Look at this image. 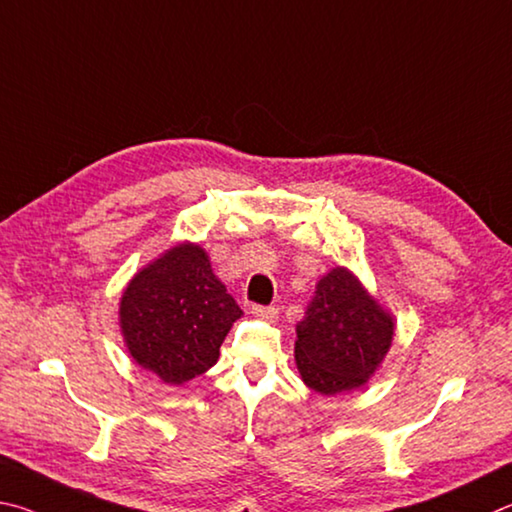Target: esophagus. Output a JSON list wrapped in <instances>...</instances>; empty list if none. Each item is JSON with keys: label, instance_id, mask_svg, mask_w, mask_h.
Here are the masks:
<instances>
[{"label": "esophagus", "instance_id": "34e87169", "mask_svg": "<svg viewBox=\"0 0 512 512\" xmlns=\"http://www.w3.org/2000/svg\"><path fill=\"white\" fill-rule=\"evenodd\" d=\"M251 315L258 317V319H265V321H276L279 319V308L274 306H251Z\"/></svg>", "mask_w": 512, "mask_h": 512}]
</instances>
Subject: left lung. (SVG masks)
I'll return each instance as SVG.
<instances>
[{"label": "left lung", "mask_w": 512, "mask_h": 512, "mask_svg": "<svg viewBox=\"0 0 512 512\" xmlns=\"http://www.w3.org/2000/svg\"><path fill=\"white\" fill-rule=\"evenodd\" d=\"M393 333L391 312L348 267H333L297 324L294 360L303 384L321 396L364 387L387 357Z\"/></svg>", "instance_id": "8db88e82"}]
</instances>
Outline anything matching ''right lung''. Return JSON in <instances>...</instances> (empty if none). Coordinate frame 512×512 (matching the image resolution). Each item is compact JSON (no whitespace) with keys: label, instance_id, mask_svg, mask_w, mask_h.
I'll list each match as a JSON object with an SVG mask.
<instances>
[{"label":"right lung","instance_id":"add662e5","mask_svg":"<svg viewBox=\"0 0 512 512\" xmlns=\"http://www.w3.org/2000/svg\"><path fill=\"white\" fill-rule=\"evenodd\" d=\"M242 310L206 249L182 240L132 276L119 303L123 344L143 371L179 387L211 369Z\"/></svg>","mask_w":512,"mask_h":512}]
</instances>
